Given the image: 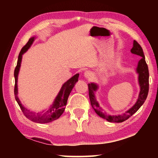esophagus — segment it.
<instances>
[{
	"label": "esophagus",
	"instance_id": "34e87169",
	"mask_svg": "<svg viewBox=\"0 0 158 158\" xmlns=\"http://www.w3.org/2000/svg\"><path fill=\"white\" fill-rule=\"evenodd\" d=\"M84 77H85V78L89 79V78H90V77H93V73L90 71H89V70H86V71L84 72Z\"/></svg>",
	"mask_w": 158,
	"mask_h": 158
}]
</instances>
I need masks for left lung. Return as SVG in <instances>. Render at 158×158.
Here are the masks:
<instances>
[{"mask_svg":"<svg viewBox=\"0 0 158 158\" xmlns=\"http://www.w3.org/2000/svg\"><path fill=\"white\" fill-rule=\"evenodd\" d=\"M131 52L134 54L138 55L141 56V59L138 62L137 73L139 74L138 81L139 84L140 86V92L139 94V97L137 101L136 102L135 105H133L129 110L125 111L124 114L121 115H109L104 112L103 109L100 107L99 105L97 99L95 98V92L98 89V85L94 84V83H90L88 84L89 85V98L90 101V104L93 109H94L95 113L99 116L102 118L106 120L109 122L111 123H122L126 121L130 117L136 113L145 102L146 99L148 96V89H149V73L148 65L146 63L145 56H144L143 52L140 44L137 41L134 40L133 42V47L131 49Z\"/></svg>","mask_w":158,"mask_h":158,"instance_id":"8db88e82","label":"left lung"}]
</instances>
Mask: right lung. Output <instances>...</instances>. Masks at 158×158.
<instances>
[{
  "mask_svg": "<svg viewBox=\"0 0 158 158\" xmlns=\"http://www.w3.org/2000/svg\"><path fill=\"white\" fill-rule=\"evenodd\" d=\"M35 37H32L29 39L28 42L21 49V52L19 54L17 64L15 69V97L17 100L19 106H20L21 111L24 114V116L31 120V121H33L37 123H47L52 121H55L58 119L61 115L63 114L65 110V106L67 105V102L69 95V93H71L72 90L74 86V85L78 81L79 74H77L73 76L72 78L68 80L65 84H64L58 93V95L56 98L55 100L53 101L52 105H51L50 108L47 111H42L40 113H35L28 110L27 109L24 107L18 98V88H17V80H18V74L19 72V69L21 67V59H22V55L27 51L33 42L35 40Z\"/></svg>",
  "mask_w": 158,
  "mask_h": 158,
  "instance_id": "1",
  "label": "right lung"
}]
</instances>
